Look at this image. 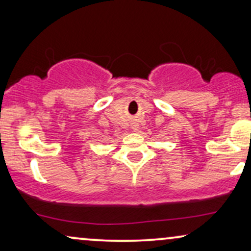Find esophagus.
Masks as SVG:
<instances>
[{
  "label": "esophagus",
  "instance_id": "34e87169",
  "mask_svg": "<svg viewBox=\"0 0 251 251\" xmlns=\"http://www.w3.org/2000/svg\"><path fill=\"white\" fill-rule=\"evenodd\" d=\"M132 129H133V130H137V129H138V126L133 125V126H132Z\"/></svg>",
  "mask_w": 251,
  "mask_h": 251
}]
</instances>
